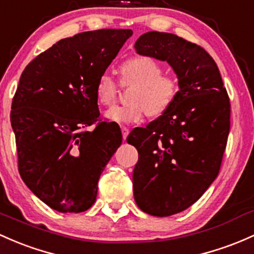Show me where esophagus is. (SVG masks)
<instances>
[{"mask_svg":"<svg viewBox=\"0 0 254 254\" xmlns=\"http://www.w3.org/2000/svg\"><path fill=\"white\" fill-rule=\"evenodd\" d=\"M121 132H122V137H124V140H126L128 133H129V129H128L127 127L122 126V127H121Z\"/></svg>","mask_w":254,"mask_h":254,"instance_id":"esophagus-1","label":"esophagus"}]
</instances>
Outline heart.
<instances>
[{"instance_id":"b5f03b06","label":"heart","mask_w":254,"mask_h":254,"mask_svg":"<svg viewBox=\"0 0 254 254\" xmlns=\"http://www.w3.org/2000/svg\"><path fill=\"white\" fill-rule=\"evenodd\" d=\"M120 84L132 86L127 94V104L114 106L105 117L116 124H137L144 114L159 117L166 113L179 92L178 80L171 73L162 72L159 62L148 56L128 58L120 65ZM119 92L117 82L108 73L99 76L95 83V99L100 105L115 103Z\"/></svg>"}]
</instances>
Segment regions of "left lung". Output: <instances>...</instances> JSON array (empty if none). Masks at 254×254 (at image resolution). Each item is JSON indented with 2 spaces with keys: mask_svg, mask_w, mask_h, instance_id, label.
I'll return each instance as SVG.
<instances>
[{
  "mask_svg": "<svg viewBox=\"0 0 254 254\" xmlns=\"http://www.w3.org/2000/svg\"><path fill=\"white\" fill-rule=\"evenodd\" d=\"M134 48L167 62L178 76L171 108L127 138L139 154L135 202L150 215L168 217L195 203L217 178L230 130V99L213 58L196 43L150 31Z\"/></svg>",
  "mask_w": 254,
  "mask_h": 254,
  "instance_id": "1",
  "label": "left lung"
}]
</instances>
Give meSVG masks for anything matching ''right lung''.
<instances>
[{"mask_svg":"<svg viewBox=\"0 0 254 254\" xmlns=\"http://www.w3.org/2000/svg\"><path fill=\"white\" fill-rule=\"evenodd\" d=\"M132 34L102 29L63 39L21 73L10 110L18 170L56 211L91 208L100 174L121 145L119 125L100 119L95 83Z\"/></svg>","mask_w":254,"mask_h":254,"instance_id":"add662e5","label":"right lung"}]
</instances>
